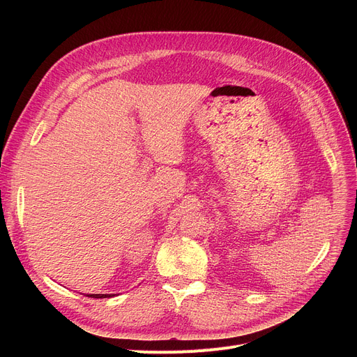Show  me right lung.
<instances>
[{
	"instance_id": "add662e5",
	"label": "right lung",
	"mask_w": 357,
	"mask_h": 357,
	"mask_svg": "<svg viewBox=\"0 0 357 357\" xmlns=\"http://www.w3.org/2000/svg\"><path fill=\"white\" fill-rule=\"evenodd\" d=\"M116 294H89L86 296H91V298H111L114 296Z\"/></svg>"
}]
</instances>
